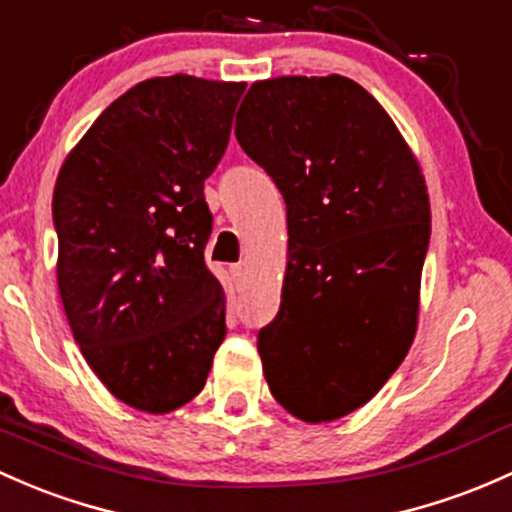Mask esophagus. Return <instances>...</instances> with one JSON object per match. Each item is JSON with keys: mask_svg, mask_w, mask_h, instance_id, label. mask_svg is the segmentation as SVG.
<instances>
[{"mask_svg": "<svg viewBox=\"0 0 512 512\" xmlns=\"http://www.w3.org/2000/svg\"><path fill=\"white\" fill-rule=\"evenodd\" d=\"M229 273H232L234 283L241 285V283H244V278H246V266H244V263H234V266H229Z\"/></svg>", "mask_w": 512, "mask_h": 512, "instance_id": "obj_1", "label": "esophagus"}]
</instances>
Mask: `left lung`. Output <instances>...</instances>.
<instances>
[{
  "label": "left lung",
  "instance_id": "left-lung-1",
  "mask_svg": "<svg viewBox=\"0 0 512 512\" xmlns=\"http://www.w3.org/2000/svg\"><path fill=\"white\" fill-rule=\"evenodd\" d=\"M288 212L280 310L258 332L273 398L305 422L366 405L408 354L430 197L398 126L342 75L261 80L236 114Z\"/></svg>",
  "mask_w": 512,
  "mask_h": 512
}]
</instances>
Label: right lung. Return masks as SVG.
I'll list each match as a JSON object with an SVG mask.
<instances>
[{
    "instance_id": "obj_1",
    "label": "right lung",
    "mask_w": 512,
    "mask_h": 512,
    "mask_svg": "<svg viewBox=\"0 0 512 512\" xmlns=\"http://www.w3.org/2000/svg\"><path fill=\"white\" fill-rule=\"evenodd\" d=\"M246 82L170 75L114 100L53 190L58 290L75 342L114 398L163 415L205 388L227 337L205 266V180L227 151Z\"/></svg>"
}]
</instances>
